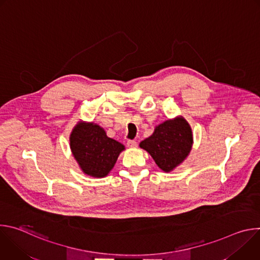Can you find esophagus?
Instances as JSON below:
<instances>
[{
    "label": "esophagus",
    "mask_w": 260,
    "mask_h": 260,
    "mask_svg": "<svg viewBox=\"0 0 260 260\" xmlns=\"http://www.w3.org/2000/svg\"><path fill=\"white\" fill-rule=\"evenodd\" d=\"M127 146L129 148H136L137 147V142L134 141V140H129V141H127Z\"/></svg>",
    "instance_id": "34e87169"
}]
</instances>
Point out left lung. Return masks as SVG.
Listing matches in <instances>:
<instances>
[{
  "instance_id": "obj_1",
  "label": "left lung",
  "mask_w": 260,
  "mask_h": 260,
  "mask_svg": "<svg viewBox=\"0 0 260 260\" xmlns=\"http://www.w3.org/2000/svg\"><path fill=\"white\" fill-rule=\"evenodd\" d=\"M193 144L192 131L184 117L177 116L156 125L153 134L140 143L157 167L166 173L174 171L189 155Z\"/></svg>"
}]
</instances>
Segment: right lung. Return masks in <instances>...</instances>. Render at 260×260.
<instances>
[{
  "label": "right lung",
  "mask_w": 260,
  "mask_h": 260,
  "mask_svg": "<svg viewBox=\"0 0 260 260\" xmlns=\"http://www.w3.org/2000/svg\"><path fill=\"white\" fill-rule=\"evenodd\" d=\"M72 154L81 171L93 178H104L115 166L124 145L109 138L94 122L78 121L70 135Z\"/></svg>",
  "instance_id": "1"
}]
</instances>
